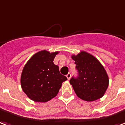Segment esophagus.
I'll return each mask as SVG.
<instances>
[{
	"instance_id": "esophagus-1",
	"label": "esophagus",
	"mask_w": 125,
	"mask_h": 125,
	"mask_svg": "<svg viewBox=\"0 0 125 125\" xmlns=\"http://www.w3.org/2000/svg\"><path fill=\"white\" fill-rule=\"evenodd\" d=\"M71 73H68L67 74H66V78H67L68 80H70V79H71Z\"/></svg>"
}]
</instances>
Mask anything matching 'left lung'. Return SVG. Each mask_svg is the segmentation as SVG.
Returning a JSON list of instances; mask_svg holds the SVG:
<instances>
[{
	"mask_svg": "<svg viewBox=\"0 0 125 125\" xmlns=\"http://www.w3.org/2000/svg\"><path fill=\"white\" fill-rule=\"evenodd\" d=\"M79 75L70 83L80 99L94 101L101 99L109 86V79L103 66L94 56L85 51L72 55Z\"/></svg>",
	"mask_w": 125,
	"mask_h": 125,
	"instance_id": "obj_1",
	"label": "left lung"
}]
</instances>
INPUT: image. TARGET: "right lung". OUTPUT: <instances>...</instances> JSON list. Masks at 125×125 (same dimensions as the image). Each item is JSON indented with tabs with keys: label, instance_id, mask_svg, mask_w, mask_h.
<instances>
[{
	"label": "right lung",
	"instance_id": "1",
	"mask_svg": "<svg viewBox=\"0 0 125 125\" xmlns=\"http://www.w3.org/2000/svg\"><path fill=\"white\" fill-rule=\"evenodd\" d=\"M59 51L50 52L46 50L31 56L24 65L21 78L22 91L29 99L35 102L46 103L56 96L67 78L59 72L53 62Z\"/></svg>",
	"mask_w": 125,
	"mask_h": 125
}]
</instances>
